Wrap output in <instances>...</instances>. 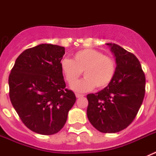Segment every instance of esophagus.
I'll return each mask as SVG.
<instances>
[{
	"mask_svg": "<svg viewBox=\"0 0 156 156\" xmlns=\"http://www.w3.org/2000/svg\"><path fill=\"white\" fill-rule=\"evenodd\" d=\"M76 97L77 98H79L83 97V95L80 94H76Z\"/></svg>",
	"mask_w": 156,
	"mask_h": 156,
	"instance_id": "1",
	"label": "esophagus"
}]
</instances>
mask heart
I'll list each match as a JSON object with an SVG mask.
<instances>
[{"mask_svg": "<svg viewBox=\"0 0 156 156\" xmlns=\"http://www.w3.org/2000/svg\"><path fill=\"white\" fill-rule=\"evenodd\" d=\"M61 70L69 84H72L84 72L85 77L72 85L76 92H86L95 87L104 88L113 79L115 63L112 58L92 48H86L76 52L73 59L63 58Z\"/></svg>", "mask_w": 156, "mask_h": 156, "instance_id": "heart-1", "label": "heart"}]
</instances>
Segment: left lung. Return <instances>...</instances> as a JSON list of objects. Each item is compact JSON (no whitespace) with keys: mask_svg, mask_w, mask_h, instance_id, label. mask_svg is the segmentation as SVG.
Wrapping results in <instances>:
<instances>
[{"mask_svg":"<svg viewBox=\"0 0 156 156\" xmlns=\"http://www.w3.org/2000/svg\"><path fill=\"white\" fill-rule=\"evenodd\" d=\"M115 58V73L108 86L87 95V115L101 133H117L134 119L144 100L145 76L137 57L115 44H106Z\"/></svg>","mask_w":156,"mask_h":156,"instance_id":"8db88e82","label":"left lung"}]
</instances>
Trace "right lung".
<instances>
[{"label":"right lung","mask_w":156,"mask_h":156,"mask_svg":"<svg viewBox=\"0 0 156 156\" xmlns=\"http://www.w3.org/2000/svg\"><path fill=\"white\" fill-rule=\"evenodd\" d=\"M64 47L42 44L25 50L17 58L8 78L11 102L32 131L58 133L64 126L76 102L66 89L61 70Z\"/></svg>","instance_id":"add662e5"}]
</instances>
